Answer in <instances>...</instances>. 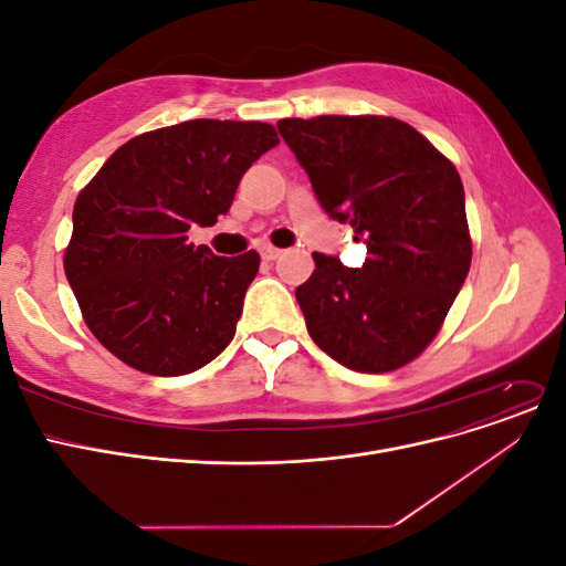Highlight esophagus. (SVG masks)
<instances>
[{"label": "esophagus", "instance_id": "esophagus-1", "mask_svg": "<svg viewBox=\"0 0 566 566\" xmlns=\"http://www.w3.org/2000/svg\"><path fill=\"white\" fill-rule=\"evenodd\" d=\"M281 252H283V250L273 248V245H262V248H260V254H262V260H264V262H273V260H279Z\"/></svg>", "mask_w": 566, "mask_h": 566}]
</instances>
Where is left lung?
<instances>
[{
	"label": "left lung",
	"instance_id": "8db88e82",
	"mask_svg": "<svg viewBox=\"0 0 566 566\" xmlns=\"http://www.w3.org/2000/svg\"><path fill=\"white\" fill-rule=\"evenodd\" d=\"M279 132L321 208L366 243L361 269L314 252L295 290L316 345L358 373H387L430 345L468 279L472 241L458 169L397 117H287Z\"/></svg>",
	"mask_w": 566,
	"mask_h": 566
}]
</instances>
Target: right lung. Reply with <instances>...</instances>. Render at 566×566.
Here are the masks:
<instances>
[{
    "label": "right lung",
    "mask_w": 566,
    "mask_h": 566,
    "mask_svg": "<svg viewBox=\"0 0 566 566\" xmlns=\"http://www.w3.org/2000/svg\"><path fill=\"white\" fill-rule=\"evenodd\" d=\"M276 144L266 123L188 119L134 136L82 188L63 266L84 323L119 361L175 378L229 347L260 254L217 256L186 233L227 214Z\"/></svg>",
    "instance_id": "obj_1"
}]
</instances>
